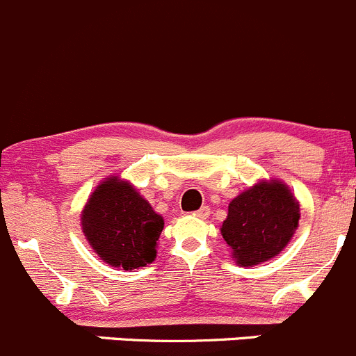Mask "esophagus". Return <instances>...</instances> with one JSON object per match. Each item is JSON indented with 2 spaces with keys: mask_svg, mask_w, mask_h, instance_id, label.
Returning a JSON list of instances; mask_svg holds the SVG:
<instances>
[{
  "mask_svg": "<svg viewBox=\"0 0 356 356\" xmlns=\"http://www.w3.org/2000/svg\"><path fill=\"white\" fill-rule=\"evenodd\" d=\"M195 216L200 217V219H207V217L210 216V209H209V207H202V209L196 210Z\"/></svg>",
  "mask_w": 356,
  "mask_h": 356,
  "instance_id": "34e87169",
  "label": "esophagus"
}]
</instances>
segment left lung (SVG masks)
Wrapping results in <instances>:
<instances>
[{
    "label": "left lung",
    "mask_w": 356,
    "mask_h": 356,
    "mask_svg": "<svg viewBox=\"0 0 356 356\" xmlns=\"http://www.w3.org/2000/svg\"><path fill=\"white\" fill-rule=\"evenodd\" d=\"M299 202L282 181H261L231 200L220 233L240 266L280 254L298 229Z\"/></svg>",
    "instance_id": "8db88e82"
}]
</instances>
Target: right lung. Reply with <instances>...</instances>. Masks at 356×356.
Listing matches in <instances>:
<instances>
[{
	"mask_svg": "<svg viewBox=\"0 0 356 356\" xmlns=\"http://www.w3.org/2000/svg\"><path fill=\"white\" fill-rule=\"evenodd\" d=\"M163 224L149 202L118 175L102 181L81 212V229L95 254L130 271L154 261Z\"/></svg>",
	"mask_w": 356,
	"mask_h": 356,
	"instance_id": "right-lung-1",
	"label": "right lung"
}]
</instances>
